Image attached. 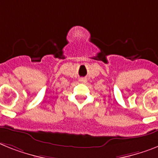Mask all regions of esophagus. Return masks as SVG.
<instances>
[{"instance_id": "1", "label": "esophagus", "mask_w": 158, "mask_h": 158, "mask_svg": "<svg viewBox=\"0 0 158 158\" xmlns=\"http://www.w3.org/2000/svg\"><path fill=\"white\" fill-rule=\"evenodd\" d=\"M79 81L81 82V83H86V81H87V79H83V78H81V79H79Z\"/></svg>"}]
</instances>
